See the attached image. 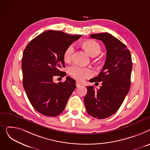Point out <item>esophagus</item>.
I'll return each mask as SVG.
<instances>
[{
  "instance_id": "34e87169",
  "label": "esophagus",
  "mask_w": 150,
  "mask_h": 150,
  "mask_svg": "<svg viewBox=\"0 0 150 150\" xmlns=\"http://www.w3.org/2000/svg\"><path fill=\"white\" fill-rule=\"evenodd\" d=\"M76 86H77V87H79V86H81L82 85V83H81V82H78V81H76Z\"/></svg>"
}]
</instances>
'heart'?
I'll return each mask as SVG.
<instances>
[{
	"instance_id": "heart-1",
	"label": "heart",
	"mask_w": 150,
	"mask_h": 150,
	"mask_svg": "<svg viewBox=\"0 0 150 150\" xmlns=\"http://www.w3.org/2000/svg\"><path fill=\"white\" fill-rule=\"evenodd\" d=\"M82 47L91 57L98 56L101 51L99 44L93 40H86L82 42ZM74 48L73 45H68L65 50L63 57L65 62H69L73 58ZM69 74L79 81H83L85 78L90 77L93 75V71L90 68H83L77 65H73L68 69Z\"/></svg>"
}]
</instances>
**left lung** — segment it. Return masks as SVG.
Returning a JSON list of instances; mask_svg holds the SVG:
<instances>
[{"mask_svg":"<svg viewBox=\"0 0 150 150\" xmlns=\"http://www.w3.org/2000/svg\"><path fill=\"white\" fill-rule=\"evenodd\" d=\"M90 38L103 42L107 58L101 72L90 80L98 84L101 82L102 86L98 90L93 86H86L84 103L90 116L102 119L119 110L129 92L133 63L129 50L112 35L103 33L91 34Z\"/></svg>","mask_w":150,"mask_h":150,"instance_id":"obj_1","label":"left lung"}]
</instances>
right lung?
Masks as SVG:
<instances>
[{"label": "right lung", "instance_id": "obj_1", "mask_svg": "<svg viewBox=\"0 0 150 150\" xmlns=\"http://www.w3.org/2000/svg\"><path fill=\"white\" fill-rule=\"evenodd\" d=\"M81 35L48 30L26 45L22 59L23 85L32 106L40 114L50 117L59 115L76 88V81L67 77L56 83L55 76L64 77L60 70L65 67L63 54L67 47Z\"/></svg>", "mask_w": 150, "mask_h": 150}]
</instances>
